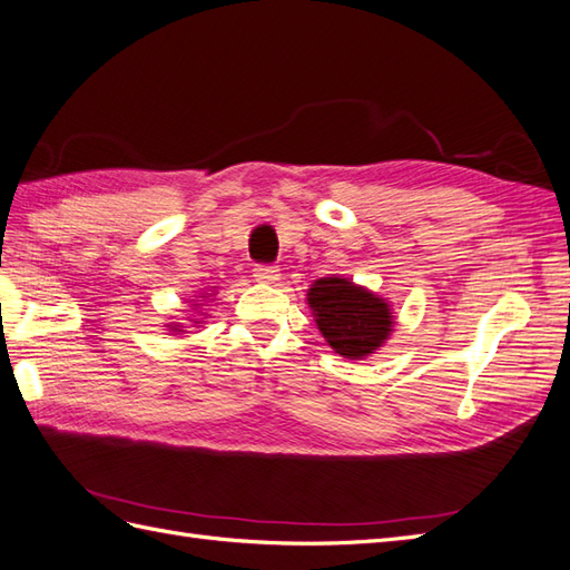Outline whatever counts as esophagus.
<instances>
[{
    "label": "esophagus",
    "mask_w": 570,
    "mask_h": 570,
    "mask_svg": "<svg viewBox=\"0 0 570 570\" xmlns=\"http://www.w3.org/2000/svg\"><path fill=\"white\" fill-rule=\"evenodd\" d=\"M253 276L257 282H265V284H274L279 282V269H276L274 265H257L253 269Z\"/></svg>",
    "instance_id": "obj_1"
}]
</instances>
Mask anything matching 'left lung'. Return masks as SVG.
Segmentation results:
<instances>
[{
	"label": "left lung",
	"instance_id": "left-lung-1",
	"mask_svg": "<svg viewBox=\"0 0 570 570\" xmlns=\"http://www.w3.org/2000/svg\"><path fill=\"white\" fill-rule=\"evenodd\" d=\"M308 305L317 330L344 358L361 361L375 354L392 332V313L385 298L342 276H323L308 288Z\"/></svg>",
	"mask_w": 570,
	"mask_h": 570
}]
</instances>
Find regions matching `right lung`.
<instances>
[{
	"label": "right lung",
	"mask_w": 570,
	"mask_h": 570,
	"mask_svg": "<svg viewBox=\"0 0 570 570\" xmlns=\"http://www.w3.org/2000/svg\"><path fill=\"white\" fill-rule=\"evenodd\" d=\"M202 298H204V296H202ZM197 305H199V303H197ZM178 327H180V325H173V332H183V330H178Z\"/></svg>",
	"instance_id": "1"
}]
</instances>
